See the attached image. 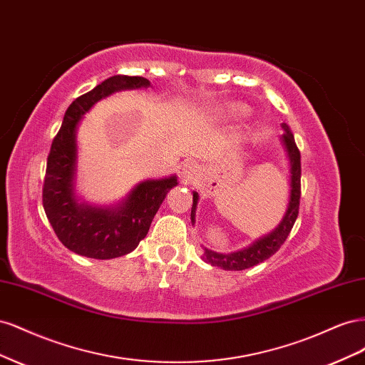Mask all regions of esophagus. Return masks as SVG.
Listing matches in <instances>:
<instances>
[{"label":"esophagus","mask_w":365,"mask_h":365,"mask_svg":"<svg viewBox=\"0 0 365 365\" xmlns=\"http://www.w3.org/2000/svg\"><path fill=\"white\" fill-rule=\"evenodd\" d=\"M181 176L185 182H195L200 176V168L195 163H185L181 168Z\"/></svg>","instance_id":"esophagus-1"}]
</instances>
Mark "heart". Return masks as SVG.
I'll return each instance as SVG.
<instances>
[{
  "label": "heart",
  "mask_w": 365,
  "mask_h": 365,
  "mask_svg": "<svg viewBox=\"0 0 365 365\" xmlns=\"http://www.w3.org/2000/svg\"><path fill=\"white\" fill-rule=\"evenodd\" d=\"M217 113L220 117H224V118H240V117H245L248 114V108L244 105L230 103V105L219 108Z\"/></svg>",
  "instance_id": "1"
}]
</instances>
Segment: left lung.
I'll return each instance as SVG.
<instances>
[{"mask_svg": "<svg viewBox=\"0 0 365 365\" xmlns=\"http://www.w3.org/2000/svg\"><path fill=\"white\" fill-rule=\"evenodd\" d=\"M282 128L284 129V134L282 135V141L284 145L286 153H288L289 165H291V169H289L291 170V184H289L291 195H289L288 208H286V213L282 219V222L277 225V228L272 230L269 235L257 239L252 245L240 250V251H235L230 254H220V252L205 248L204 254H202V260L210 264H213V267H219L225 271H242V269H248L251 267H256V264L269 259L272 254L277 252L291 233V230H292L295 220H297V216H298V208H300L302 163H300V150H298V148L295 145L292 132L289 130V128L286 123H283ZM197 200H200V195L193 192V205H192V213H190L192 224H195Z\"/></svg>", "mask_w": 365, "mask_h": 365, "instance_id": "1", "label": "left lung"}]
</instances>
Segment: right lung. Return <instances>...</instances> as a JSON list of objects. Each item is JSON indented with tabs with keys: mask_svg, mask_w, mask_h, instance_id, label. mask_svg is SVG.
Wrapping results in <instances>:
<instances>
[{
	"mask_svg": "<svg viewBox=\"0 0 365 365\" xmlns=\"http://www.w3.org/2000/svg\"><path fill=\"white\" fill-rule=\"evenodd\" d=\"M140 76H113L68 106L51 143L42 187V205L58 239L70 251L91 259H114L134 251L146 237L165 195L178 184L176 175L140 182L115 207L79 204L74 196L76 130L83 114L102 98L121 90L148 88Z\"/></svg>",
	"mask_w": 365,
	"mask_h": 365,
	"instance_id": "obj_1",
	"label": "right lung"
}]
</instances>
